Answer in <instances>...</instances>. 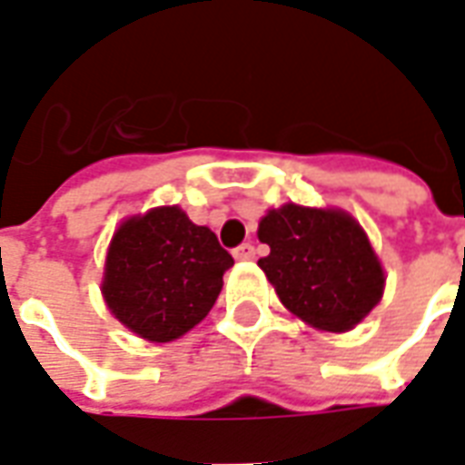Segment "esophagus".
I'll return each mask as SVG.
<instances>
[{"mask_svg": "<svg viewBox=\"0 0 465 465\" xmlns=\"http://www.w3.org/2000/svg\"><path fill=\"white\" fill-rule=\"evenodd\" d=\"M253 253H256L253 243H242V246L233 249V259L236 262H249V259H253Z\"/></svg>", "mask_w": 465, "mask_h": 465, "instance_id": "esophagus-1", "label": "esophagus"}]
</instances>
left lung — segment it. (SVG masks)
Here are the masks:
<instances>
[{
  "label": "left lung",
  "mask_w": 465,
  "mask_h": 465,
  "mask_svg": "<svg viewBox=\"0 0 465 465\" xmlns=\"http://www.w3.org/2000/svg\"><path fill=\"white\" fill-rule=\"evenodd\" d=\"M259 259L282 303L322 331H351L383 296V269L359 222L341 209L283 203L259 222Z\"/></svg>",
  "instance_id": "8db88e82"
}]
</instances>
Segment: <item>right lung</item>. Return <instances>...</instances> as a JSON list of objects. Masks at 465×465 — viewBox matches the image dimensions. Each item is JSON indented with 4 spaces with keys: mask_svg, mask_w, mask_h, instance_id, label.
<instances>
[{
    "mask_svg": "<svg viewBox=\"0 0 465 465\" xmlns=\"http://www.w3.org/2000/svg\"><path fill=\"white\" fill-rule=\"evenodd\" d=\"M232 253L179 206L132 216L114 232L102 293L114 319L152 343L192 331L219 299Z\"/></svg>",
    "mask_w": 465,
    "mask_h": 465,
    "instance_id": "obj_1",
    "label": "right lung"
}]
</instances>
